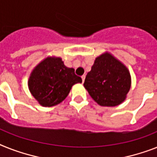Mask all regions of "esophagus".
Here are the masks:
<instances>
[{"instance_id": "esophagus-1", "label": "esophagus", "mask_w": 157, "mask_h": 157, "mask_svg": "<svg viewBox=\"0 0 157 157\" xmlns=\"http://www.w3.org/2000/svg\"><path fill=\"white\" fill-rule=\"evenodd\" d=\"M85 77H86V76L84 75L81 77L82 78V82H84V80H85Z\"/></svg>"}]
</instances>
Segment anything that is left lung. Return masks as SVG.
Returning a JSON list of instances; mask_svg holds the SVG:
<instances>
[{
    "instance_id": "8db88e82",
    "label": "left lung",
    "mask_w": 157,
    "mask_h": 157,
    "mask_svg": "<svg viewBox=\"0 0 157 157\" xmlns=\"http://www.w3.org/2000/svg\"><path fill=\"white\" fill-rule=\"evenodd\" d=\"M90 97L103 107L122 103L131 88L129 71L109 53L97 57L84 82Z\"/></svg>"
}]
</instances>
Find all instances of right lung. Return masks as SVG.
<instances>
[{
	"instance_id": "1",
	"label": "right lung",
	"mask_w": 157,
	"mask_h": 157,
	"mask_svg": "<svg viewBox=\"0 0 157 157\" xmlns=\"http://www.w3.org/2000/svg\"><path fill=\"white\" fill-rule=\"evenodd\" d=\"M82 82L73 68L67 67L61 58L48 57L31 72L29 90L42 107H53L67 97L73 85Z\"/></svg>"
}]
</instances>
